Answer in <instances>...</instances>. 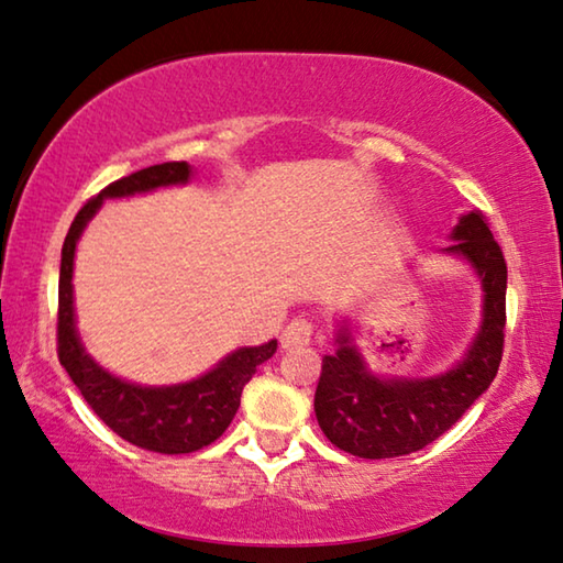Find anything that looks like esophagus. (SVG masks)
<instances>
[{
	"label": "esophagus",
	"mask_w": 563,
	"mask_h": 563,
	"mask_svg": "<svg viewBox=\"0 0 563 563\" xmlns=\"http://www.w3.org/2000/svg\"><path fill=\"white\" fill-rule=\"evenodd\" d=\"M311 336H314V324H311L309 319H291L287 329H284L282 334V346L287 349V352H294V349H301L311 342Z\"/></svg>",
	"instance_id": "1"
}]
</instances>
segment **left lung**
Returning a JSON list of instances; mask_svg holds the SVG:
<instances>
[{"label": "left lung", "mask_w": 563, "mask_h": 563, "mask_svg": "<svg viewBox=\"0 0 563 563\" xmlns=\"http://www.w3.org/2000/svg\"><path fill=\"white\" fill-rule=\"evenodd\" d=\"M459 254L484 287V321L462 362L429 379H384L366 368L346 334L336 354L321 358L314 411L331 444L358 459H391L419 451L454 427L489 389L499 372L506 327V262L482 211H468L454 229Z\"/></svg>", "instance_id": "obj_1"}]
</instances>
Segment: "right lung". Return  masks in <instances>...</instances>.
Wrapping results in <instances>:
<instances>
[{
    "mask_svg": "<svg viewBox=\"0 0 563 563\" xmlns=\"http://www.w3.org/2000/svg\"><path fill=\"white\" fill-rule=\"evenodd\" d=\"M189 177L191 167L187 162H164L109 184L74 217L64 239L59 266V364L67 368L69 379L77 384L85 401L114 434L129 444L159 451V454H191L224 434L242 401L246 382L254 376L256 366L274 356L276 342L272 339L262 346L236 349L234 354L221 358L211 372L187 384L140 386L124 382L104 372L79 342L77 324H74L71 272L79 236L87 221L97 214L101 201L107 197H132L156 187L184 184Z\"/></svg>",
    "mask_w": 563,
    "mask_h": 563,
    "instance_id": "add662e5",
    "label": "right lung"
}]
</instances>
